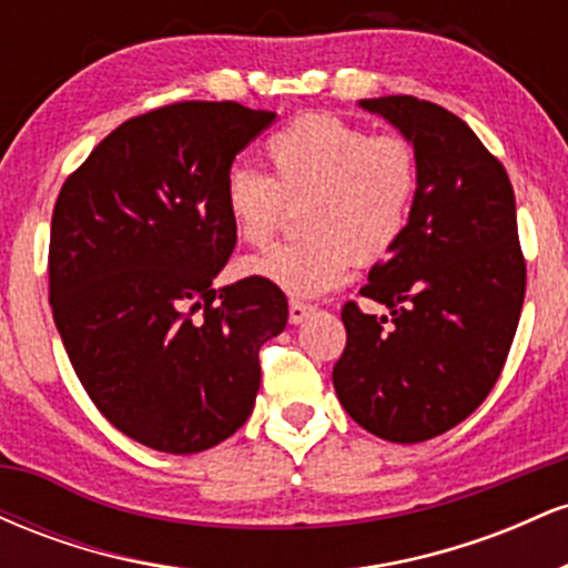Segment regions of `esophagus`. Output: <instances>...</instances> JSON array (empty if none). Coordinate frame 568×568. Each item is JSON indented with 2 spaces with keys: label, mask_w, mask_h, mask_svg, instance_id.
Listing matches in <instances>:
<instances>
[{
  "label": "esophagus",
  "mask_w": 568,
  "mask_h": 568,
  "mask_svg": "<svg viewBox=\"0 0 568 568\" xmlns=\"http://www.w3.org/2000/svg\"><path fill=\"white\" fill-rule=\"evenodd\" d=\"M312 312H315V306L306 304V302H296V298H293V302L288 304V321L293 325H298V323H304Z\"/></svg>",
  "instance_id": "34e87169"
}]
</instances>
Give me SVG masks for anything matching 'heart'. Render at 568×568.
Returning a JSON list of instances; mask_svg holds the SVG:
<instances>
[{
	"instance_id": "obj_1",
	"label": "heart",
	"mask_w": 568,
	"mask_h": 568,
	"mask_svg": "<svg viewBox=\"0 0 568 568\" xmlns=\"http://www.w3.org/2000/svg\"><path fill=\"white\" fill-rule=\"evenodd\" d=\"M272 173L237 165L224 205L243 243L264 247L296 205L304 234L245 262L247 275L288 296L315 298L344 283L352 262L374 264L406 234L422 186L419 152L406 135L374 133L334 114H304L270 135Z\"/></svg>"
}]
</instances>
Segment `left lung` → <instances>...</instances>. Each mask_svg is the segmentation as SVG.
Instances as JSON below:
<instances>
[{
	"label": "left lung",
	"mask_w": 568,
	"mask_h": 568,
	"mask_svg": "<svg viewBox=\"0 0 568 568\" xmlns=\"http://www.w3.org/2000/svg\"><path fill=\"white\" fill-rule=\"evenodd\" d=\"M361 106L414 143L422 186L406 234L361 288L389 317L344 304L334 387L368 433L422 443L465 422L505 368L526 293L515 194L505 165L438 103L384 95Z\"/></svg>",
	"instance_id": "8db88e82"
}]
</instances>
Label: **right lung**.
Wrapping results in <instances>:
<instances>
[{
  "label": "right lung",
  "instance_id": "add662e5",
  "mask_svg": "<svg viewBox=\"0 0 568 568\" xmlns=\"http://www.w3.org/2000/svg\"><path fill=\"white\" fill-rule=\"evenodd\" d=\"M234 101H179L112 130L63 181L50 226V306L95 408L128 438L197 454L256 403L258 349L288 323L277 285L213 288L237 232L232 162L275 122Z\"/></svg>",
  "mask_w": 568,
  "mask_h": 568
}]
</instances>
